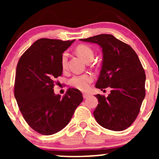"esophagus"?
I'll return each mask as SVG.
<instances>
[{
    "mask_svg": "<svg viewBox=\"0 0 159 159\" xmlns=\"http://www.w3.org/2000/svg\"><path fill=\"white\" fill-rule=\"evenodd\" d=\"M89 96V94H87V93H83V97L84 98H87V97Z\"/></svg>",
    "mask_w": 159,
    "mask_h": 159,
    "instance_id": "34e87169",
    "label": "esophagus"
}]
</instances>
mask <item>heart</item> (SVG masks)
Listing matches in <instances>:
<instances>
[{
	"label": "heart",
	"instance_id": "heart-1",
	"mask_svg": "<svg viewBox=\"0 0 159 159\" xmlns=\"http://www.w3.org/2000/svg\"><path fill=\"white\" fill-rule=\"evenodd\" d=\"M76 53L79 55L85 62L93 61L94 57V52L90 47L85 45H80L76 48ZM67 61H68V54L66 52L62 54L61 59V67L65 70L67 67ZM93 78L90 74H84L81 75H74L69 80V84L75 88L84 91L87 90L89 84L93 81Z\"/></svg>",
	"mask_w": 159,
	"mask_h": 159
}]
</instances>
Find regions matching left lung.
Segmentation results:
<instances>
[{
    "instance_id": "8db88e82",
    "label": "left lung",
    "mask_w": 159,
    "mask_h": 159,
    "mask_svg": "<svg viewBox=\"0 0 159 159\" xmlns=\"http://www.w3.org/2000/svg\"><path fill=\"white\" fill-rule=\"evenodd\" d=\"M80 40L101 47L102 63L96 87L111 89L107 98L96 95L99 103L95 119L105 129L125 130L135 120L145 98L146 75L139 58L130 45L111 34Z\"/></svg>"
}]
</instances>
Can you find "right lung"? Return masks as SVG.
<instances>
[{"label":"right lung","mask_w":159,"mask_h":159,"mask_svg":"<svg viewBox=\"0 0 159 159\" xmlns=\"http://www.w3.org/2000/svg\"><path fill=\"white\" fill-rule=\"evenodd\" d=\"M74 41L39 39L18 62L15 98L24 119L39 134L51 135L62 130L83 101L78 89L69 88L62 98L54 92L55 79L63 73L62 54Z\"/></svg>","instance_id":"obj_1"}]
</instances>
